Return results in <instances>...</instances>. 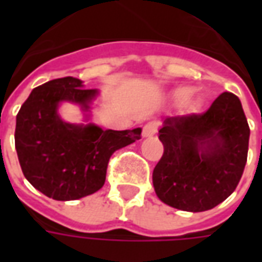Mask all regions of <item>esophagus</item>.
<instances>
[{
	"mask_svg": "<svg viewBox=\"0 0 262 262\" xmlns=\"http://www.w3.org/2000/svg\"><path fill=\"white\" fill-rule=\"evenodd\" d=\"M157 130H159V123L154 122V120L153 122H148V123H146L144 127H143V136H153V135L157 133Z\"/></svg>",
	"mask_w": 262,
	"mask_h": 262,
	"instance_id": "34e87169",
	"label": "esophagus"
}]
</instances>
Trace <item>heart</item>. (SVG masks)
<instances>
[{"label": "heart", "instance_id": "b5f03b06", "mask_svg": "<svg viewBox=\"0 0 262 262\" xmlns=\"http://www.w3.org/2000/svg\"><path fill=\"white\" fill-rule=\"evenodd\" d=\"M191 92H192V90H191V88H187V86H184V88H178L174 95H176V98L178 99V101H185V99H187V98L191 95ZM191 106H192V108H196L198 103L192 102V103H191Z\"/></svg>", "mask_w": 262, "mask_h": 262}]
</instances>
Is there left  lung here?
Here are the masks:
<instances>
[{
    "instance_id": "1",
    "label": "left lung",
    "mask_w": 262,
    "mask_h": 262,
    "mask_svg": "<svg viewBox=\"0 0 262 262\" xmlns=\"http://www.w3.org/2000/svg\"><path fill=\"white\" fill-rule=\"evenodd\" d=\"M164 153L154 167L157 196L172 208L203 212L236 189L247 163L250 127L240 99L223 92L203 114L165 118Z\"/></svg>"
}]
</instances>
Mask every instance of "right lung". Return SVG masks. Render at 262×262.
Returning <instances> with one entry per match:
<instances>
[{"mask_svg":"<svg viewBox=\"0 0 262 262\" xmlns=\"http://www.w3.org/2000/svg\"><path fill=\"white\" fill-rule=\"evenodd\" d=\"M97 90L82 88L74 77L36 86L16 115L15 148L22 172L37 191L56 201H74L105 184L111 156L142 139V129L103 130L94 125L64 123L60 101L88 109Z\"/></svg>","mask_w":262,"mask_h":262,"instance_id":"add662e5","label":"right lung"}]
</instances>
